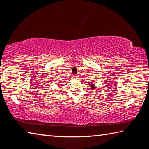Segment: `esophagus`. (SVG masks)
Wrapping results in <instances>:
<instances>
[{
	"mask_svg": "<svg viewBox=\"0 0 149 149\" xmlns=\"http://www.w3.org/2000/svg\"><path fill=\"white\" fill-rule=\"evenodd\" d=\"M73 77L75 79H78V75H73Z\"/></svg>",
	"mask_w": 149,
	"mask_h": 149,
	"instance_id": "34e87169",
	"label": "esophagus"
}]
</instances>
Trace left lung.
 <instances>
[{
  "label": "left lung",
  "instance_id": "obj_1",
  "mask_svg": "<svg viewBox=\"0 0 149 149\" xmlns=\"http://www.w3.org/2000/svg\"><path fill=\"white\" fill-rule=\"evenodd\" d=\"M91 88H93H93H94V85H93V84H91Z\"/></svg>",
  "mask_w": 149,
  "mask_h": 149
}]
</instances>
